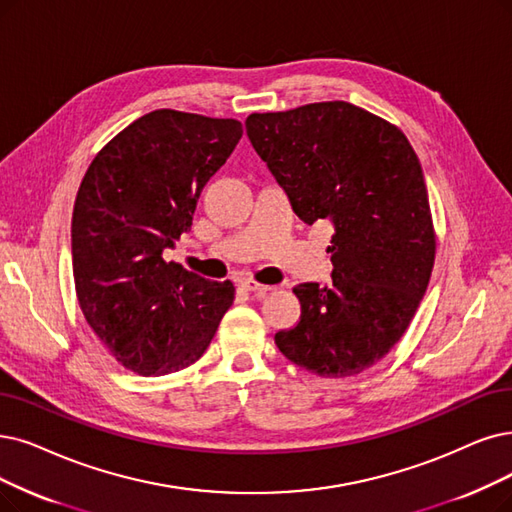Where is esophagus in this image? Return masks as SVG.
Wrapping results in <instances>:
<instances>
[{
  "mask_svg": "<svg viewBox=\"0 0 512 512\" xmlns=\"http://www.w3.org/2000/svg\"><path fill=\"white\" fill-rule=\"evenodd\" d=\"M241 288H243L245 292L256 294V296H264V294H267V292H271V290H273L271 285L258 283V281H254V279H243V281H241Z\"/></svg>",
  "mask_w": 512,
  "mask_h": 512,
  "instance_id": "esophagus-1",
  "label": "esophagus"
}]
</instances>
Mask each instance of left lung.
<instances>
[{"instance_id":"1","label":"left lung","mask_w":512,"mask_h":512,"mask_svg":"<svg viewBox=\"0 0 512 512\" xmlns=\"http://www.w3.org/2000/svg\"><path fill=\"white\" fill-rule=\"evenodd\" d=\"M245 130L296 216L334 227L332 281L296 285L300 321L275 344L317 376L361 374L405 334L433 273L418 155L397 126L344 100L252 113Z\"/></svg>"}]
</instances>
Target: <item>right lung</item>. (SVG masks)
<instances>
[{
    "instance_id": "obj_1",
    "label": "right lung",
    "mask_w": 512,
    "mask_h": 512,
    "mask_svg": "<svg viewBox=\"0 0 512 512\" xmlns=\"http://www.w3.org/2000/svg\"><path fill=\"white\" fill-rule=\"evenodd\" d=\"M243 134L241 121L157 109L121 130L90 163L77 191L71 252L86 321L111 355L140 376L195 363L235 298L166 262L193 224L206 182Z\"/></svg>"
}]
</instances>
